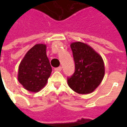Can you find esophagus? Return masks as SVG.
<instances>
[{
  "label": "esophagus",
  "instance_id": "esophagus-1",
  "mask_svg": "<svg viewBox=\"0 0 127 127\" xmlns=\"http://www.w3.org/2000/svg\"><path fill=\"white\" fill-rule=\"evenodd\" d=\"M54 70H55V71H61V70H62V67H61V66H58V67H56V68H55V69H54Z\"/></svg>",
  "mask_w": 127,
  "mask_h": 127
}]
</instances>
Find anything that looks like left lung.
<instances>
[{
  "instance_id": "8db88e82",
  "label": "left lung",
  "mask_w": 127,
  "mask_h": 127,
  "mask_svg": "<svg viewBox=\"0 0 127 127\" xmlns=\"http://www.w3.org/2000/svg\"><path fill=\"white\" fill-rule=\"evenodd\" d=\"M71 48L75 69L73 75L67 79L68 85L77 93H91L103 79V60L93 48L82 42L72 43Z\"/></svg>"
}]
</instances>
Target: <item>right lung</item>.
<instances>
[{
    "mask_svg": "<svg viewBox=\"0 0 127 127\" xmlns=\"http://www.w3.org/2000/svg\"><path fill=\"white\" fill-rule=\"evenodd\" d=\"M51 73L46 45L39 43L30 49L21 61L18 80L26 90L37 93L46 85Z\"/></svg>",
    "mask_w": 127,
    "mask_h": 127,
    "instance_id": "add662e5",
    "label": "right lung"
}]
</instances>
